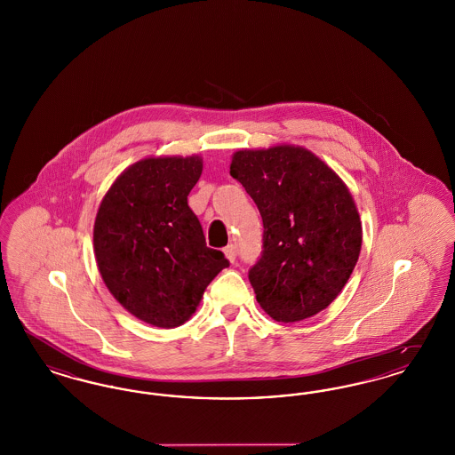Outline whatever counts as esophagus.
<instances>
[{
    "mask_svg": "<svg viewBox=\"0 0 455 455\" xmlns=\"http://www.w3.org/2000/svg\"><path fill=\"white\" fill-rule=\"evenodd\" d=\"M223 252H225V258L230 260V262H235V258H237V247L234 245V243H230V245H227L225 249H223Z\"/></svg>",
    "mask_w": 455,
    "mask_h": 455,
    "instance_id": "obj_1",
    "label": "esophagus"
}]
</instances>
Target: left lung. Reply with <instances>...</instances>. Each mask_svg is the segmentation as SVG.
Instances as JSON below:
<instances>
[{"instance_id": "obj_1", "label": "left lung", "mask_w": 455, "mask_h": 455, "mask_svg": "<svg viewBox=\"0 0 455 455\" xmlns=\"http://www.w3.org/2000/svg\"><path fill=\"white\" fill-rule=\"evenodd\" d=\"M230 175L264 225L249 282L278 323L308 319L345 288L362 249V221L347 184L317 155L295 145L238 150Z\"/></svg>"}]
</instances>
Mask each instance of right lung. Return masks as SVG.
Listing matches in <instances>:
<instances>
[{
  "label": "right lung",
  "instance_id": "right-lung-1",
  "mask_svg": "<svg viewBox=\"0 0 455 455\" xmlns=\"http://www.w3.org/2000/svg\"><path fill=\"white\" fill-rule=\"evenodd\" d=\"M203 158L148 156L108 188L93 225V252L112 297L140 321L172 329L191 319L206 286L227 267L206 247L188 196Z\"/></svg>",
  "mask_w": 455,
  "mask_h": 455
}]
</instances>
